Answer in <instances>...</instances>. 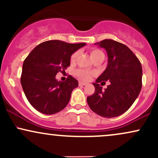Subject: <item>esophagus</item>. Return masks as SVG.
Wrapping results in <instances>:
<instances>
[{
    "instance_id": "34e87169",
    "label": "esophagus",
    "mask_w": 158,
    "mask_h": 158,
    "mask_svg": "<svg viewBox=\"0 0 158 158\" xmlns=\"http://www.w3.org/2000/svg\"><path fill=\"white\" fill-rule=\"evenodd\" d=\"M79 85H80V86H82V85H87V83L83 82V81H79Z\"/></svg>"
}]
</instances>
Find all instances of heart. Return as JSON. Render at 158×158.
Wrapping results in <instances>:
<instances>
[{
	"instance_id": "obj_1",
	"label": "heart",
	"mask_w": 158,
	"mask_h": 158,
	"mask_svg": "<svg viewBox=\"0 0 158 158\" xmlns=\"http://www.w3.org/2000/svg\"><path fill=\"white\" fill-rule=\"evenodd\" d=\"M90 52V56H91L93 60L94 59H97V58H99L100 57V56H104V53H103L100 50H98V49H91ZM77 56H78V52H74L73 55L71 56V57H70V61H71V62H73V61L76 60V59H77ZM76 74H77V77L80 79H81V80H85V81L89 80V79L90 78V72L86 70H82V69L78 70H77V72H76Z\"/></svg>"
}]
</instances>
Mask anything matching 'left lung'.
Masks as SVG:
<instances>
[{
	"mask_svg": "<svg viewBox=\"0 0 158 158\" xmlns=\"http://www.w3.org/2000/svg\"><path fill=\"white\" fill-rule=\"evenodd\" d=\"M106 50L108 65L94 83L95 92L87 97L90 108L106 118L118 117L129 109L142 88L143 70L140 61L125 44L111 39L95 44ZM109 81L105 90L100 82Z\"/></svg>",
	"mask_w": 158,
	"mask_h": 158,
	"instance_id": "8db88e82",
	"label": "left lung"
}]
</instances>
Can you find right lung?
<instances>
[{
	"label": "right lung",
	"mask_w": 158,
	"mask_h": 158,
	"mask_svg": "<svg viewBox=\"0 0 158 158\" xmlns=\"http://www.w3.org/2000/svg\"><path fill=\"white\" fill-rule=\"evenodd\" d=\"M85 44L51 40L41 43L30 52L23 61L21 83L35 109L44 114H54L67 106L72 91L78 87V81L68 76L65 81H59L56 76L70 66L72 54Z\"/></svg>",
	"instance_id": "add662e5"
}]
</instances>
